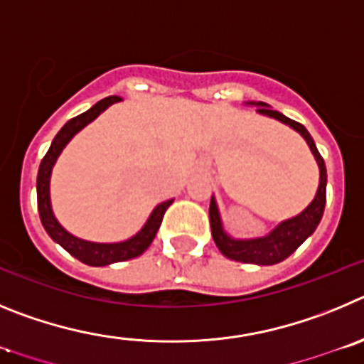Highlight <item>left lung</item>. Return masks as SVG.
<instances>
[{"mask_svg":"<svg viewBox=\"0 0 364 364\" xmlns=\"http://www.w3.org/2000/svg\"><path fill=\"white\" fill-rule=\"evenodd\" d=\"M247 105H254L257 107V114L261 116L272 117L277 119L283 125L290 127L296 130L301 137H303L306 145L310 146V152L316 158L317 166H319V186H317L316 198L312 199L306 208L301 214L294 215L290 219H284L277 225L272 232H268L263 237H252V239H235L227 230L223 228L221 214H219L218 203L215 198L212 196L210 199V228H212V237H214L215 247L219 248L225 257L232 261H239V263H250V264H259V267H268V264L281 263L292 255L301 245L316 232L317 225H319L323 212H325V203H326V166L323 158H321L319 150H317L316 143H314L312 136L309 130L304 129L301 123L290 119V117L283 116L277 110L270 109V105L261 103V101H248Z\"/></svg>","mask_w":364,"mask_h":364,"instance_id":"obj_1","label":"left lung"}]
</instances>
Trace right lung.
Segmentation results:
<instances>
[{"mask_svg":"<svg viewBox=\"0 0 364 364\" xmlns=\"http://www.w3.org/2000/svg\"><path fill=\"white\" fill-rule=\"evenodd\" d=\"M117 101H121V97H105V100L97 101L92 109H88L87 112L67 121L63 129L55 134V137L52 139L50 149L45 154V158L41 159V165H39L38 170V183H36V188H38V210L41 223H43V228L55 243L61 245L68 254L74 255L76 259L88 264V267H107V264L129 261L137 257V255H141L150 247L156 234H158L166 208L174 203V199L159 203L152 210V214L149 215L141 230L137 232L136 235H132V237L125 239V241H119V243H94V241L76 237L74 234L65 230L61 227V223L55 219L50 203V176L55 161H58L60 154L63 152V149L68 145L72 137L76 136L81 129H85L88 123H92L101 112H105L110 105L117 103Z\"/></svg>","mask_w":364,"mask_h":364,"instance_id":"obj_1","label":"right lung"}]
</instances>
